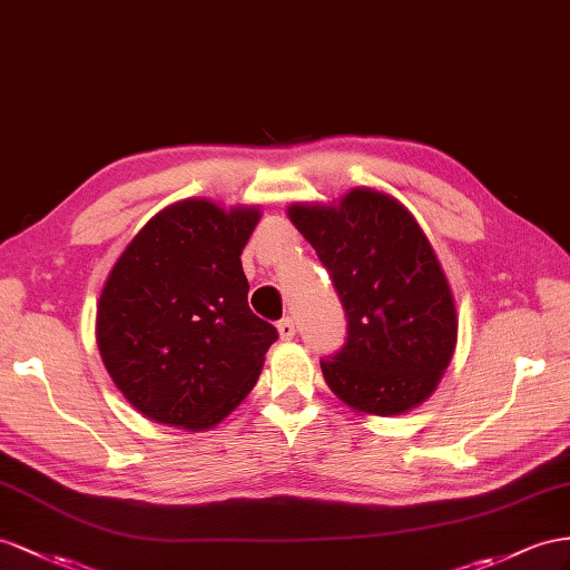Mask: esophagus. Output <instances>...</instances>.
Here are the masks:
<instances>
[{
    "mask_svg": "<svg viewBox=\"0 0 570 570\" xmlns=\"http://www.w3.org/2000/svg\"><path fill=\"white\" fill-rule=\"evenodd\" d=\"M276 330H279V337H282L284 342L296 337V323H294V320H291V317L279 320V325H276Z\"/></svg>",
    "mask_w": 570,
    "mask_h": 570,
    "instance_id": "obj_1",
    "label": "esophagus"
}]
</instances>
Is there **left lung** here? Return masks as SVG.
<instances>
[{
    "mask_svg": "<svg viewBox=\"0 0 570 570\" xmlns=\"http://www.w3.org/2000/svg\"><path fill=\"white\" fill-rule=\"evenodd\" d=\"M291 224L327 267L348 317L337 354L320 361L348 410L397 416L426 402L458 346V311L424 228L400 199L354 187L340 202H296Z\"/></svg>",
    "mask_w": 570,
    "mask_h": 570,
    "instance_id": "8db88e82",
    "label": "left lung"
}]
</instances>
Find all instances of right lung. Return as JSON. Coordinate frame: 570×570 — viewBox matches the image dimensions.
I'll return each instance as SVG.
<instances>
[{"mask_svg": "<svg viewBox=\"0 0 570 570\" xmlns=\"http://www.w3.org/2000/svg\"><path fill=\"white\" fill-rule=\"evenodd\" d=\"M259 218V207L175 202L112 265L96 305V344L141 416L207 431L255 387L276 342L247 305L240 262Z\"/></svg>", "mask_w": 570, "mask_h": 570, "instance_id": "right-lung-1", "label": "right lung"}]
</instances>
